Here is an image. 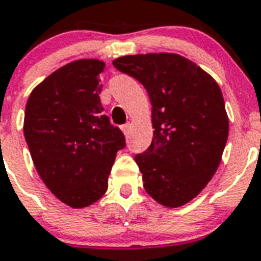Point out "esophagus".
<instances>
[{
	"mask_svg": "<svg viewBox=\"0 0 261 261\" xmlns=\"http://www.w3.org/2000/svg\"><path fill=\"white\" fill-rule=\"evenodd\" d=\"M121 130H122V133H124V135L128 137L129 130H130V124L128 122V124H124V125H121Z\"/></svg>",
	"mask_w": 261,
	"mask_h": 261,
	"instance_id": "obj_1",
	"label": "esophagus"
}]
</instances>
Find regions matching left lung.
Masks as SVG:
<instances>
[{
    "instance_id": "left-lung-1",
    "label": "left lung",
    "mask_w": 261,
    "mask_h": 261,
    "mask_svg": "<svg viewBox=\"0 0 261 261\" xmlns=\"http://www.w3.org/2000/svg\"><path fill=\"white\" fill-rule=\"evenodd\" d=\"M113 65L143 84L152 104L153 139L135 157L144 188L168 208L189 203L213 177L227 144L229 121L220 88L174 53L122 56Z\"/></svg>"
}]
</instances>
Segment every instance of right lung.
Wrapping results in <instances>:
<instances>
[{
  "mask_svg": "<svg viewBox=\"0 0 261 261\" xmlns=\"http://www.w3.org/2000/svg\"><path fill=\"white\" fill-rule=\"evenodd\" d=\"M105 62H69L38 84L25 108L23 135L34 167L53 195L72 208L92 205L125 137L102 113L98 74Z\"/></svg>",
  "mask_w": 261,
  "mask_h": 261,
  "instance_id": "obj_1",
  "label": "right lung"
}]
</instances>
